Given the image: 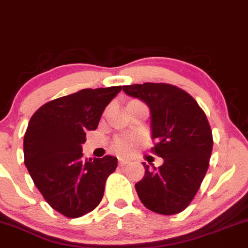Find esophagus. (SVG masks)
<instances>
[{"label":"esophagus","instance_id":"obj_1","mask_svg":"<svg viewBox=\"0 0 248 248\" xmlns=\"http://www.w3.org/2000/svg\"><path fill=\"white\" fill-rule=\"evenodd\" d=\"M128 163H129V161L126 160V158H119V164L120 166H126Z\"/></svg>","mask_w":248,"mask_h":248}]
</instances>
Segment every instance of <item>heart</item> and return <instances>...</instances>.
I'll list each match as a JSON object with an SVG mask.
<instances>
[{
	"mask_svg": "<svg viewBox=\"0 0 248 248\" xmlns=\"http://www.w3.org/2000/svg\"><path fill=\"white\" fill-rule=\"evenodd\" d=\"M135 143L136 140L132 136H121V138H118L114 141L113 147H114L115 152L122 154V155H126V154L133 152Z\"/></svg>",
	"mask_w": 248,
	"mask_h": 248,
	"instance_id": "obj_1",
	"label": "heart"
}]
</instances>
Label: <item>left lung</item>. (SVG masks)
Returning <instances> with one entry per match:
<instances>
[{"label":"left lung","mask_w":248,"mask_h":248,"mask_svg":"<svg viewBox=\"0 0 248 248\" xmlns=\"http://www.w3.org/2000/svg\"><path fill=\"white\" fill-rule=\"evenodd\" d=\"M127 95L140 99L150 109L153 152L163 164L150 169L135 184L147 209L160 215H176L191 203L209 168L212 130L205 113L189 93L169 84L128 85Z\"/></svg>","instance_id":"left-lung-1"}]
</instances>
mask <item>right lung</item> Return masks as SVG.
I'll return each mask as SVG.
<instances>
[{
	"label": "right lung",
	"instance_id": "obj_1",
	"mask_svg": "<svg viewBox=\"0 0 248 248\" xmlns=\"http://www.w3.org/2000/svg\"><path fill=\"white\" fill-rule=\"evenodd\" d=\"M122 86L85 88L46 102L31 116L24 135V163L47 204L69 218L94 210L118 158H84L87 130H95L105 108Z\"/></svg>",
	"mask_w": 248,
	"mask_h": 248
}]
</instances>
